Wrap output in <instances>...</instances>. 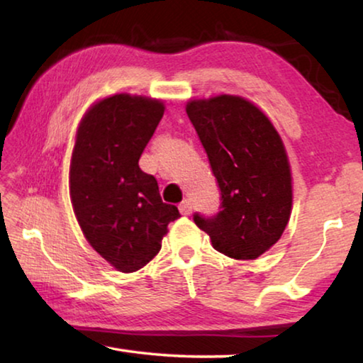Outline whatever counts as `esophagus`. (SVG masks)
<instances>
[{
	"mask_svg": "<svg viewBox=\"0 0 363 363\" xmlns=\"http://www.w3.org/2000/svg\"><path fill=\"white\" fill-rule=\"evenodd\" d=\"M179 211H181V214H184V216H187V214L192 213V203H190L189 200H184L179 205Z\"/></svg>",
	"mask_w": 363,
	"mask_h": 363,
	"instance_id": "obj_1",
	"label": "esophagus"
}]
</instances>
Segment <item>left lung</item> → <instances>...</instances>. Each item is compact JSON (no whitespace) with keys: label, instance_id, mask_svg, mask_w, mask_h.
<instances>
[{"label":"left lung","instance_id":"8db88e82","mask_svg":"<svg viewBox=\"0 0 363 363\" xmlns=\"http://www.w3.org/2000/svg\"><path fill=\"white\" fill-rule=\"evenodd\" d=\"M220 190L219 213L194 214L213 248L233 259H256L279 242L291 213V171L272 123L240 96L187 102Z\"/></svg>","mask_w":363,"mask_h":363}]
</instances>
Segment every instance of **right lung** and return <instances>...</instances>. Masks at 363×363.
Segmentation results:
<instances>
[{"instance_id":"right-lung-1","label":"right lung","mask_w":363,"mask_h":363,"mask_svg":"<svg viewBox=\"0 0 363 363\" xmlns=\"http://www.w3.org/2000/svg\"><path fill=\"white\" fill-rule=\"evenodd\" d=\"M164 113L162 101L115 94L96 102L77 131L70 162L73 211L89 242L120 272L144 267L181 216L163 203L139 158Z\"/></svg>"}]
</instances>
